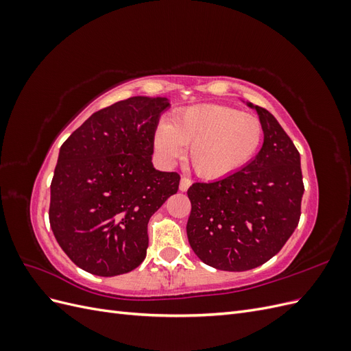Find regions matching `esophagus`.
I'll return each mask as SVG.
<instances>
[{"mask_svg":"<svg viewBox=\"0 0 351 351\" xmlns=\"http://www.w3.org/2000/svg\"><path fill=\"white\" fill-rule=\"evenodd\" d=\"M190 184H192V180L189 177H182V180H180V190H182V192H187Z\"/></svg>","mask_w":351,"mask_h":351,"instance_id":"34e87169","label":"esophagus"}]
</instances>
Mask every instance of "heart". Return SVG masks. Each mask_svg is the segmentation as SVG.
Instances as JSON below:
<instances>
[{
    "label": "heart",
    "instance_id": "heart-1",
    "mask_svg": "<svg viewBox=\"0 0 351 351\" xmlns=\"http://www.w3.org/2000/svg\"><path fill=\"white\" fill-rule=\"evenodd\" d=\"M263 127L253 115L227 105H195L173 115L154 134L156 152L174 161L190 146L189 161L202 178L215 180L239 171L256 155Z\"/></svg>",
    "mask_w": 351,
    "mask_h": 351
}]
</instances>
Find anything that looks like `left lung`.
Masks as SVG:
<instances>
[{"label": "left lung", "mask_w": 351, "mask_h": 351, "mask_svg": "<svg viewBox=\"0 0 351 351\" xmlns=\"http://www.w3.org/2000/svg\"><path fill=\"white\" fill-rule=\"evenodd\" d=\"M254 110L263 127L256 158L224 178L187 190L190 246L202 262L221 271H247L268 262L302 214L300 154L269 111L258 105Z\"/></svg>", "instance_id": "8db88e82"}]
</instances>
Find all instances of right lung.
Returning <instances> with one entry per match:
<instances>
[{
	"instance_id": "1",
	"label": "right lung",
	"mask_w": 351,
	"mask_h": 351,
	"mask_svg": "<svg viewBox=\"0 0 351 351\" xmlns=\"http://www.w3.org/2000/svg\"><path fill=\"white\" fill-rule=\"evenodd\" d=\"M167 98L133 97L93 112L61 145L51 182L49 224L83 271L115 277L139 267L147 222L177 193L180 174L152 165Z\"/></svg>"
}]
</instances>
